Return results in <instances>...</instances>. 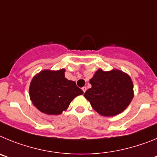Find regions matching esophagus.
I'll list each match as a JSON object with an SVG mask.
<instances>
[{"instance_id":"1","label":"esophagus","mask_w":157,"mask_h":157,"mask_svg":"<svg viewBox=\"0 0 157 157\" xmlns=\"http://www.w3.org/2000/svg\"><path fill=\"white\" fill-rule=\"evenodd\" d=\"M82 90L83 93H85V92H86V86L82 87Z\"/></svg>"}]
</instances>
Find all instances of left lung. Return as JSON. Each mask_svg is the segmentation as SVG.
I'll list each match as a JSON object with an SVG mask.
<instances>
[{"instance_id": "left-lung-1", "label": "left lung", "mask_w": 157, "mask_h": 157, "mask_svg": "<svg viewBox=\"0 0 157 157\" xmlns=\"http://www.w3.org/2000/svg\"><path fill=\"white\" fill-rule=\"evenodd\" d=\"M92 87L84 97L93 109L104 116H114L125 110L134 98L130 76L119 70L99 69L90 81Z\"/></svg>"}]
</instances>
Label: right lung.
Returning <instances> with one entry per match:
<instances>
[{
	"instance_id": "obj_1",
	"label": "right lung",
	"mask_w": 157,
	"mask_h": 157,
	"mask_svg": "<svg viewBox=\"0 0 157 157\" xmlns=\"http://www.w3.org/2000/svg\"><path fill=\"white\" fill-rule=\"evenodd\" d=\"M64 69L42 71L30 82V98L39 111L48 115H59L68 108L71 101L83 94L73 81L67 80Z\"/></svg>"
}]
</instances>
